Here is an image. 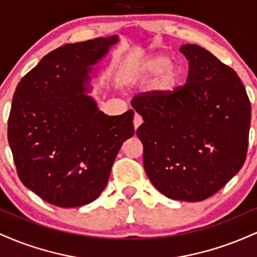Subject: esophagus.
Masks as SVG:
<instances>
[{"mask_svg":"<svg viewBox=\"0 0 257 257\" xmlns=\"http://www.w3.org/2000/svg\"><path fill=\"white\" fill-rule=\"evenodd\" d=\"M141 123H143V118H141V116H139L138 113H135V116H134V128L138 129L139 125H140Z\"/></svg>","mask_w":257,"mask_h":257,"instance_id":"1","label":"esophagus"}]
</instances>
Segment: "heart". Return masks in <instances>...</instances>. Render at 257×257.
I'll use <instances>...</instances> for the list:
<instances>
[{
    "label": "heart",
    "mask_w": 257,
    "mask_h": 257,
    "mask_svg": "<svg viewBox=\"0 0 257 257\" xmlns=\"http://www.w3.org/2000/svg\"><path fill=\"white\" fill-rule=\"evenodd\" d=\"M181 73V66L170 61L168 55L151 54L133 67L131 79L134 82H146L156 77L152 90L157 94H167L178 84Z\"/></svg>",
    "instance_id": "b5f03b06"
}]
</instances>
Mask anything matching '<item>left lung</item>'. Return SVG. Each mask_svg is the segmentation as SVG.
<instances>
[{"instance_id":"1","label":"left lung","mask_w":257,"mask_h":257,"mask_svg":"<svg viewBox=\"0 0 257 257\" xmlns=\"http://www.w3.org/2000/svg\"><path fill=\"white\" fill-rule=\"evenodd\" d=\"M184 87L132 100L143 117L137 135L144 168L168 198L200 202L222 188L246 158L251 107L233 69L197 44H182Z\"/></svg>"}]
</instances>
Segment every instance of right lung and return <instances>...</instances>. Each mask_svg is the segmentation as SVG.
Returning <instances> with one entry per match:
<instances>
[{
    "label": "right lung",
    "instance_id": "obj_1",
    "mask_svg": "<svg viewBox=\"0 0 257 257\" xmlns=\"http://www.w3.org/2000/svg\"><path fill=\"white\" fill-rule=\"evenodd\" d=\"M98 37L59 47L18 84L8 119L18 175L25 187L60 208L95 200L120 146L134 135V111L108 116L90 96V75L118 43Z\"/></svg>",
    "mask_w": 257,
    "mask_h": 257
}]
</instances>
